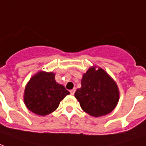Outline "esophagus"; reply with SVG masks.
Returning <instances> with one entry per match:
<instances>
[{"label": "esophagus", "mask_w": 146, "mask_h": 146, "mask_svg": "<svg viewBox=\"0 0 146 146\" xmlns=\"http://www.w3.org/2000/svg\"><path fill=\"white\" fill-rule=\"evenodd\" d=\"M75 91H76V89L74 88V89H73V90H70V93L71 95H73L74 93H75Z\"/></svg>", "instance_id": "obj_1"}]
</instances>
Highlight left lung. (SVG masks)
<instances>
[{
	"instance_id": "8db88e82",
	"label": "left lung",
	"mask_w": 146,
	"mask_h": 146,
	"mask_svg": "<svg viewBox=\"0 0 146 146\" xmlns=\"http://www.w3.org/2000/svg\"><path fill=\"white\" fill-rule=\"evenodd\" d=\"M81 108L92 116H101L112 112L119 101L116 83L103 70L91 67L83 75L81 88L75 93Z\"/></svg>"
}]
</instances>
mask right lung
Segmentation results:
<instances>
[{
    "instance_id": "1",
    "label": "right lung",
    "mask_w": 146,
    "mask_h": 146,
    "mask_svg": "<svg viewBox=\"0 0 146 146\" xmlns=\"http://www.w3.org/2000/svg\"><path fill=\"white\" fill-rule=\"evenodd\" d=\"M53 73L40 72L31 78L24 91V103L36 115H48L57 109L60 101L70 94L55 81Z\"/></svg>"
}]
</instances>
